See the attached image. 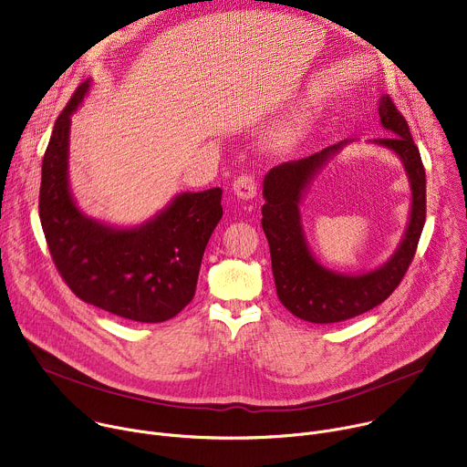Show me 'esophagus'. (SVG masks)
Returning a JSON list of instances; mask_svg holds the SVG:
<instances>
[{"instance_id": "obj_1", "label": "esophagus", "mask_w": 467, "mask_h": 467, "mask_svg": "<svg viewBox=\"0 0 467 467\" xmlns=\"http://www.w3.org/2000/svg\"><path fill=\"white\" fill-rule=\"evenodd\" d=\"M233 192L238 199H242V202H249V199H253L256 195L254 177L247 175V173L236 177L234 182H233Z\"/></svg>"}]
</instances>
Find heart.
Segmentation results:
<instances>
[{
    "label": "heart",
    "instance_id": "1",
    "mask_svg": "<svg viewBox=\"0 0 467 467\" xmlns=\"http://www.w3.org/2000/svg\"><path fill=\"white\" fill-rule=\"evenodd\" d=\"M306 129H308V118L305 116H296L285 121L272 135L270 148L279 153L292 151L306 135Z\"/></svg>",
    "mask_w": 467,
    "mask_h": 467
}]
</instances>
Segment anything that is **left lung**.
Here are the masks:
<instances>
[{
	"label": "left lung",
	"instance_id": "8db88e82",
	"mask_svg": "<svg viewBox=\"0 0 467 467\" xmlns=\"http://www.w3.org/2000/svg\"><path fill=\"white\" fill-rule=\"evenodd\" d=\"M380 125L389 137L371 144L389 150L401 161L412 192L405 234L393 254L379 268L364 274H338L325 268L312 254L301 218V203L317 173L355 140H342L301 161L285 162L264 175L262 229L272 253V270L281 303L310 323H337L360 316L399 286L414 258L425 225V168L410 129L388 96L379 99Z\"/></svg>",
	"mask_w": 467,
	"mask_h": 467
}]
</instances>
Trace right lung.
<instances>
[{"label": "right lung", "mask_w": 467, "mask_h": 467, "mask_svg": "<svg viewBox=\"0 0 467 467\" xmlns=\"http://www.w3.org/2000/svg\"><path fill=\"white\" fill-rule=\"evenodd\" d=\"M85 81L53 125L42 161L38 213L51 258L70 290L114 316L161 323L193 297L213 231L223 216L222 188L182 192L148 222L114 227L87 216L70 190L72 114Z\"/></svg>", "instance_id": "right-lung-1"}]
</instances>
